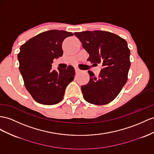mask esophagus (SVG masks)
Segmentation results:
<instances>
[{"label":"esophagus","mask_w":154,"mask_h":154,"mask_svg":"<svg viewBox=\"0 0 154 154\" xmlns=\"http://www.w3.org/2000/svg\"><path fill=\"white\" fill-rule=\"evenodd\" d=\"M75 73H79L81 72V70L80 69H79L78 68H75Z\"/></svg>","instance_id":"34e87169"}]
</instances>
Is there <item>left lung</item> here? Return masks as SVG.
Instances as JSON below:
<instances>
[{"instance_id":"1","label":"left lung","mask_w":154,"mask_h":154,"mask_svg":"<svg viewBox=\"0 0 154 154\" xmlns=\"http://www.w3.org/2000/svg\"><path fill=\"white\" fill-rule=\"evenodd\" d=\"M74 34L88 53V60L96 64L101 63L103 66L98 77L88 72L90 81L81 86L84 99L96 105L111 103L128 81L131 62L127 42L107 31H85Z\"/></svg>"}]
</instances>
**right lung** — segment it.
Returning a JSON list of instances; mask_svg holds the SVG:
<instances>
[{
    "instance_id": "add662e5",
    "label": "right lung",
    "mask_w": 154,
    "mask_h": 154,
    "mask_svg": "<svg viewBox=\"0 0 154 154\" xmlns=\"http://www.w3.org/2000/svg\"><path fill=\"white\" fill-rule=\"evenodd\" d=\"M72 32L51 30L36 35L20 47L17 54L19 69L25 88L39 103L51 105L63 100L67 86L75 75L74 68L52 70L54 58L62 57L64 39L73 36Z\"/></svg>"
}]
</instances>
